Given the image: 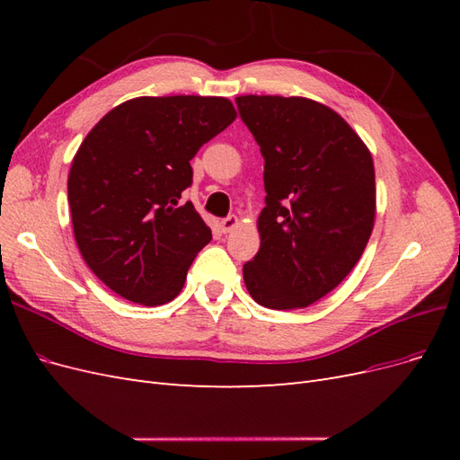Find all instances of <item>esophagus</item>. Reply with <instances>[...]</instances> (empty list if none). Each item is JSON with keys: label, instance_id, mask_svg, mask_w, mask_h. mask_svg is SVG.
<instances>
[{"label": "esophagus", "instance_id": "obj_1", "mask_svg": "<svg viewBox=\"0 0 460 460\" xmlns=\"http://www.w3.org/2000/svg\"><path fill=\"white\" fill-rule=\"evenodd\" d=\"M235 226H238V217L230 215V217H226V218H222V220H220V228H222V232H225V234L232 232Z\"/></svg>", "mask_w": 460, "mask_h": 460}]
</instances>
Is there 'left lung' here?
Wrapping results in <instances>:
<instances>
[{
	"instance_id": "left-lung-1",
	"label": "left lung",
	"mask_w": 460,
	"mask_h": 460,
	"mask_svg": "<svg viewBox=\"0 0 460 460\" xmlns=\"http://www.w3.org/2000/svg\"><path fill=\"white\" fill-rule=\"evenodd\" d=\"M261 147L267 198L245 288L269 309H303L353 270L374 228L368 147L336 111L282 95L235 97Z\"/></svg>"
}]
</instances>
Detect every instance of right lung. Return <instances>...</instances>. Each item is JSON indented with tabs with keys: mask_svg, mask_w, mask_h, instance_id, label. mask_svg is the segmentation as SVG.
Returning a JSON list of instances; mask_svg holds the SVG:
<instances>
[{
	"mask_svg": "<svg viewBox=\"0 0 460 460\" xmlns=\"http://www.w3.org/2000/svg\"><path fill=\"white\" fill-rule=\"evenodd\" d=\"M235 119L226 97L124 102L95 124L68 172L73 230L90 270L120 297L157 307L184 288L211 242L191 201L190 161Z\"/></svg>",
	"mask_w": 460,
	"mask_h": 460,
	"instance_id": "add662e5",
	"label": "right lung"
}]
</instances>
